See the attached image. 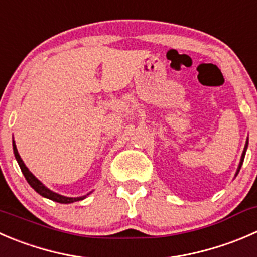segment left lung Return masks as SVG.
I'll return each instance as SVG.
<instances>
[{
	"label": "left lung",
	"mask_w": 257,
	"mask_h": 257,
	"mask_svg": "<svg viewBox=\"0 0 257 257\" xmlns=\"http://www.w3.org/2000/svg\"><path fill=\"white\" fill-rule=\"evenodd\" d=\"M247 146H248V139H247V141H246L245 148H243L242 156H241V159H240V164H238V168H237V172H236V176H237V174H238V172H240V169H241V166H242V163H243V159H245V154H246V151H247Z\"/></svg>",
	"instance_id": "1"
}]
</instances>
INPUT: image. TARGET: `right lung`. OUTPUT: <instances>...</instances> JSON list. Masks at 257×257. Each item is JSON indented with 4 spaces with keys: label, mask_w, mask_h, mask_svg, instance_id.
Segmentation results:
<instances>
[{
    "label": "right lung",
    "mask_w": 257,
    "mask_h": 257,
    "mask_svg": "<svg viewBox=\"0 0 257 257\" xmlns=\"http://www.w3.org/2000/svg\"><path fill=\"white\" fill-rule=\"evenodd\" d=\"M12 147H14L15 158H16L17 163H19V166H20V168H21V172L24 173L25 178H26V181L29 182L30 186H31L32 188H34L35 191L39 193V195H41L42 197L49 198V200L55 201V202H59V203H73V202H76V201L84 200V198L86 197V196H83V197H65V196H61V195H59V193H55V192H52L51 189H49L47 187H45L44 184H42L41 182H40L39 179H37L36 177H35L34 174L29 171V168L25 166L24 161H22L21 157H20V154H19V152H17L15 141H12ZM88 195H90V193H88Z\"/></svg>",
    "instance_id": "1"
}]
</instances>
